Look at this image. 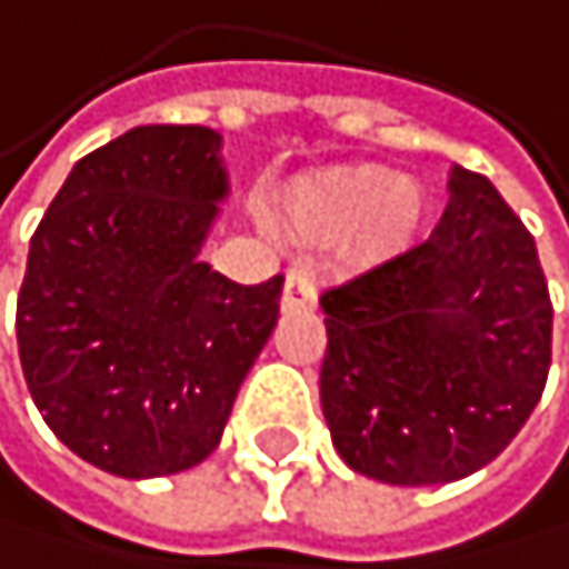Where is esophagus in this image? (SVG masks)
<instances>
[{
  "instance_id": "obj_1",
  "label": "esophagus",
  "mask_w": 569,
  "mask_h": 569,
  "mask_svg": "<svg viewBox=\"0 0 569 569\" xmlns=\"http://www.w3.org/2000/svg\"><path fill=\"white\" fill-rule=\"evenodd\" d=\"M313 303H318V282L310 269H290L287 287H282V310H310Z\"/></svg>"
}]
</instances>
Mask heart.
<instances>
[{
    "instance_id": "obj_1",
    "label": "heart",
    "mask_w": 569,
    "mask_h": 569,
    "mask_svg": "<svg viewBox=\"0 0 569 569\" xmlns=\"http://www.w3.org/2000/svg\"><path fill=\"white\" fill-rule=\"evenodd\" d=\"M307 220L318 228H352L362 220V238L372 248H400L425 220V197L411 179H397L380 166H349L328 172L307 192Z\"/></svg>"
}]
</instances>
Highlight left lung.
<instances>
[{"label":"left lung","mask_w":569,"mask_h":569,"mask_svg":"<svg viewBox=\"0 0 569 569\" xmlns=\"http://www.w3.org/2000/svg\"><path fill=\"white\" fill-rule=\"evenodd\" d=\"M436 234L325 290L321 411L362 477H470L518 436L552 362L536 238L487 176L456 169Z\"/></svg>","instance_id":"left-lung-1"}]
</instances>
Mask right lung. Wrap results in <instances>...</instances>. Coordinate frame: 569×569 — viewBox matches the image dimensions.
<instances>
[{"label":"right lung","instance_id":"obj_1","mask_svg":"<svg viewBox=\"0 0 569 569\" xmlns=\"http://www.w3.org/2000/svg\"><path fill=\"white\" fill-rule=\"evenodd\" d=\"M210 127H133L71 169L30 238L17 297L37 411L92 467L141 480L203 462L279 318L282 276L213 272L228 197Z\"/></svg>","mask_w":569,"mask_h":569}]
</instances>
